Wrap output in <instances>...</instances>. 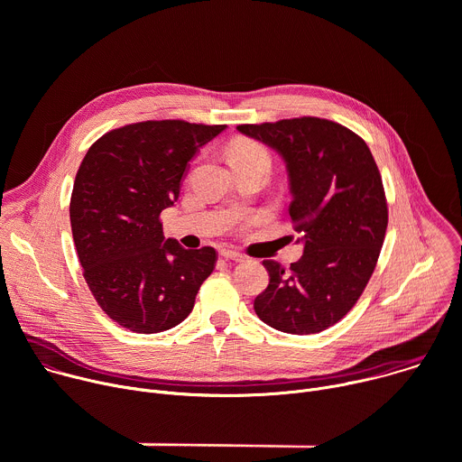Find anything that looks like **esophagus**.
Instances as JSON below:
<instances>
[{"label":"esophagus","mask_w":462,"mask_h":462,"mask_svg":"<svg viewBox=\"0 0 462 462\" xmlns=\"http://www.w3.org/2000/svg\"><path fill=\"white\" fill-rule=\"evenodd\" d=\"M219 255H221L223 259H226V261H236V263L245 261V257H243L239 252H234V250H221Z\"/></svg>","instance_id":"1"}]
</instances>
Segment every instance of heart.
Here are the masks:
<instances>
[{"label": "heart", "instance_id": "1", "mask_svg": "<svg viewBox=\"0 0 462 462\" xmlns=\"http://www.w3.org/2000/svg\"><path fill=\"white\" fill-rule=\"evenodd\" d=\"M230 162H265L271 166V155L267 148L252 139H239L230 148Z\"/></svg>", "mask_w": 462, "mask_h": 462}]
</instances>
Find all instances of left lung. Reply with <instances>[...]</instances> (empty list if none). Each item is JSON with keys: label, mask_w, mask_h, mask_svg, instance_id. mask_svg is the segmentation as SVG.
Instances as JSON below:
<instances>
[{"label": "left lung", "mask_w": 462, "mask_h": 462, "mask_svg": "<svg viewBox=\"0 0 462 462\" xmlns=\"http://www.w3.org/2000/svg\"><path fill=\"white\" fill-rule=\"evenodd\" d=\"M237 131L285 161L289 214L303 243L291 269L263 261L271 282L254 310L282 333H321L355 307L376 267L387 228L378 166L364 139L333 120L300 116Z\"/></svg>", "instance_id": "8db88e82"}]
</instances>
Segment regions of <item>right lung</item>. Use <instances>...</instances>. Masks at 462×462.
Segmentation results:
<instances>
[{"mask_svg": "<svg viewBox=\"0 0 462 462\" xmlns=\"http://www.w3.org/2000/svg\"><path fill=\"white\" fill-rule=\"evenodd\" d=\"M226 125L146 120L107 131L86 153L69 217L86 283L100 309L134 333L179 325L214 273L212 246L164 239L161 212L179 199L189 161Z\"/></svg>", "mask_w": 462, "mask_h": 462, "instance_id": "1", "label": "right lung"}]
</instances>
